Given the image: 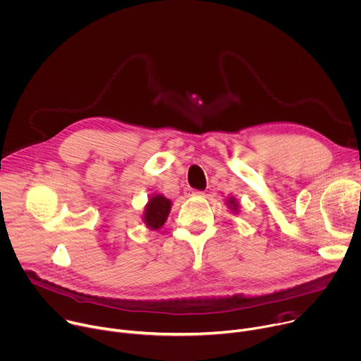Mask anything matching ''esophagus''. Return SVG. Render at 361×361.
<instances>
[{
	"label": "esophagus",
	"instance_id": "34e87169",
	"mask_svg": "<svg viewBox=\"0 0 361 361\" xmlns=\"http://www.w3.org/2000/svg\"><path fill=\"white\" fill-rule=\"evenodd\" d=\"M185 193H186V196H200V195H203L202 190H195L192 188H186Z\"/></svg>",
	"mask_w": 361,
	"mask_h": 361
}]
</instances>
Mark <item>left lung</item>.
Listing matches in <instances>:
<instances>
[{
  "label": "left lung",
  "instance_id": "obj_1",
  "mask_svg": "<svg viewBox=\"0 0 361 361\" xmlns=\"http://www.w3.org/2000/svg\"><path fill=\"white\" fill-rule=\"evenodd\" d=\"M228 204H229V207H231L233 212L238 210V202H236L233 197H231V199L228 200Z\"/></svg>",
  "mask_w": 361,
  "mask_h": 361
}]
</instances>
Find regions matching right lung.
Segmentation results:
<instances>
[{
	"label": "right lung",
	"instance_id": "right-lung-1",
	"mask_svg": "<svg viewBox=\"0 0 361 361\" xmlns=\"http://www.w3.org/2000/svg\"><path fill=\"white\" fill-rule=\"evenodd\" d=\"M171 200L162 195H155L149 199L145 213H143V222L151 229H159L165 222L171 210Z\"/></svg>",
	"mask_w": 361,
	"mask_h": 361
}]
</instances>
